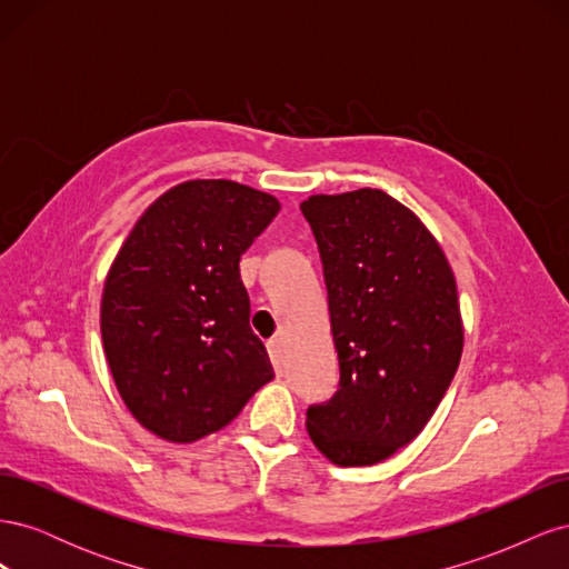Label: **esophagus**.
Returning a JSON list of instances; mask_svg holds the SVG:
<instances>
[{"mask_svg": "<svg viewBox=\"0 0 569 569\" xmlns=\"http://www.w3.org/2000/svg\"><path fill=\"white\" fill-rule=\"evenodd\" d=\"M268 353H270V360L274 370H278V375H282V347H280V339L274 337L268 341Z\"/></svg>", "mask_w": 569, "mask_h": 569, "instance_id": "obj_1", "label": "esophagus"}]
</instances>
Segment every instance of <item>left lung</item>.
<instances>
[{"label":"left lung","instance_id":"8db88e82","mask_svg":"<svg viewBox=\"0 0 569 569\" xmlns=\"http://www.w3.org/2000/svg\"><path fill=\"white\" fill-rule=\"evenodd\" d=\"M301 213L339 358V389L308 408V437L341 468L382 462L422 432L458 370L453 270L422 220L382 189L313 194Z\"/></svg>","mask_w":569,"mask_h":569}]
</instances>
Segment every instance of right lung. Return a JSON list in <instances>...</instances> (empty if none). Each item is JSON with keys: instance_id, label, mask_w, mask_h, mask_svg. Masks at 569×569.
<instances>
[{"instance_id": "add662e5", "label": "right lung", "mask_w": 569, "mask_h": 569, "mask_svg": "<svg viewBox=\"0 0 569 569\" xmlns=\"http://www.w3.org/2000/svg\"><path fill=\"white\" fill-rule=\"evenodd\" d=\"M280 201L232 180H189L153 201L101 295L120 399L157 437L192 443L230 425L274 372L249 327L239 258Z\"/></svg>"}]
</instances>
